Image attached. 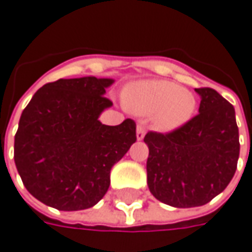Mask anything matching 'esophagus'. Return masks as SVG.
<instances>
[{
  "instance_id": "esophagus-1",
  "label": "esophagus",
  "mask_w": 252,
  "mask_h": 252,
  "mask_svg": "<svg viewBox=\"0 0 252 252\" xmlns=\"http://www.w3.org/2000/svg\"><path fill=\"white\" fill-rule=\"evenodd\" d=\"M144 136H145V127L143 125H138L137 126V140H143Z\"/></svg>"
}]
</instances>
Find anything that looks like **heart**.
Returning <instances> with one entry per match:
<instances>
[{"instance_id": "obj_1", "label": "heart", "mask_w": 252, "mask_h": 252, "mask_svg": "<svg viewBox=\"0 0 252 252\" xmlns=\"http://www.w3.org/2000/svg\"><path fill=\"white\" fill-rule=\"evenodd\" d=\"M125 107L137 115H152L158 130L173 131L195 115V94L170 81H141L130 85L123 94Z\"/></svg>"}]
</instances>
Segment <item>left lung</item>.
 Returning a JSON list of instances; mask_svg holds the SVG:
<instances>
[{"mask_svg": "<svg viewBox=\"0 0 252 252\" xmlns=\"http://www.w3.org/2000/svg\"><path fill=\"white\" fill-rule=\"evenodd\" d=\"M199 114L170 133L148 131L147 182L159 202L188 209L211 202L235 176L240 154L233 105L211 88L195 89Z\"/></svg>", "mask_w": 252, "mask_h": 252, "instance_id": "left-lung-1", "label": "left lung"}]
</instances>
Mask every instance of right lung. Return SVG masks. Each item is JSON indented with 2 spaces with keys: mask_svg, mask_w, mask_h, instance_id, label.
Returning <instances> with one entry per match:
<instances>
[{
  "mask_svg": "<svg viewBox=\"0 0 252 252\" xmlns=\"http://www.w3.org/2000/svg\"><path fill=\"white\" fill-rule=\"evenodd\" d=\"M114 79H59L36 90L23 109L15 136V163L24 187L53 209L93 207L109 188V173L136 143V122L98 121L112 101Z\"/></svg>",
  "mask_w": 252,
  "mask_h": 252,
  "instance_id": "add662e5",
  "label": "right lung"
}]
</instances>
